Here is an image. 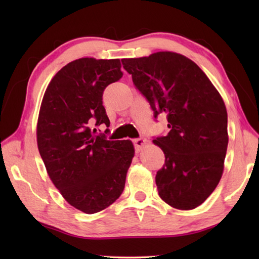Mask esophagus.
Here are the masks:
<instances>
[{"instance_id": "34e87169", "label": "esophagus", "mask_w": 259, "mask_h": 259, "mask_svg": "<svg viewBox=\"0 0 259 259\" xmlns=\"http://www.w3.org/2000/svg\"><path fill=\"white\" fill-rule=\"evenodd\" d=\"M133 142H134V146L136 148V151L138 152L141 150V148L146 145L147 140L145 138H136L133 140Z\"/></svg>"}]
</instances>
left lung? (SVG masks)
I'll use <instances>...</instances> for the list:
<instances>
[{
    "label": "left lung",
    "instance_id": "8db88e82",
    "mask_svg": "<svg viewBox=\"0 0 259 259\" xmlns=\"http://www.w3.org/2000/svg\"><path fill=\"white\" fill-rule=\"evenodd\" d=\"M153 117L166 114L169 133L153 142L164 153L156 184L161 199L189 210L205 201L222 178L228 146L227 111L216 88L181 54L157 52L121 60Z\"/></svg>",
    "mask_w": 259,
    "mask_h": 259
}]
</instances>
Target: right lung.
<instances>
[{"label": "right lung", "instance_id": "1", "mask_svg": "<svg viewBox=\"0 0 259 259\" xmlns=\"http://www.w3.org/2000/svg\"><path fill=\"white\" fill-rule=\"evenodd\" d=\"M122 75L119 59L75 60L54 75L38 113L37 147L49 177L85 213L101 211L121 196L135 155L131 141H111L91 130L110 124L102 95Z\"/></svg>", "mask_w": 259, "mask_h": 259}]
</instances>
